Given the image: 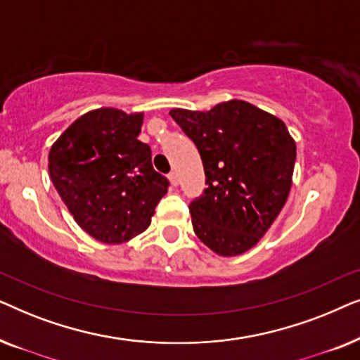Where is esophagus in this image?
<instances>
[{
	"label": "esophagus",
	"mask_w": 360,
	"mask_h": 360,
	"mask_svg": "<svg viewBox=\"0 0 360 360\" xmlns=\"http://www.w3.org/2000/svg\"><path fill=\"white\" fill-rule=\"evenodd\" d=\"M169 180L172 181V185H179V174H176V172L174 170V172H170L169 174Z\"/></svg>",
	"instance_id": "1"
}]
</instances>
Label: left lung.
Instances as JSON below:
<instances>
[{
	"mask_svg": "<svg viewBox=\"0 0 360 360\" xmlns=\"http://www.w3.org/2000/svg\"><path fill=\"white\" fill-rule=\"evenodd\" d=\"M203 160L206 188L190 203L193 231L216 254L259 243L288 198L297 146L278 117L231 100L213 110H172Z\"/></svg>",
	"mask_w": 360,
	"mask_h": 360,
	"instance_id": "8db88e82",
	"label": "left lung"
}]
</instances>
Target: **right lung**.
<instances>
[{
    "mask_svg": "<svg viewBox=\"0 0 360 360\" xmlns=\"http://www.w3.org/2000/svg\"><path fill=\"white\" fill-rule=\"evenodd\" d=\"M142 115L101 108L73 122L52 146L49 174L83 231L121 244L149 228L170 181L137 139Z\"/></svg>",
    "mask_w": 360,
    "mask_h": 360,
    "instance_id": "right-lung-1",
    "label": "right lung"
}]
</instances>
